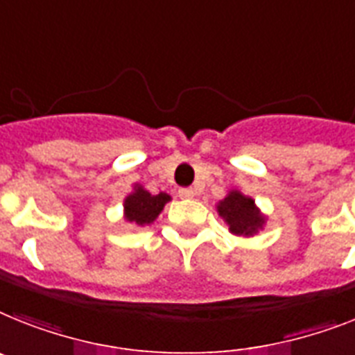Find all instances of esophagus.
I'll list each match as a JSON object with an SVG mask.
<instances>
[{
  "label": "esophagus",
  "mask_w": 355,
  "mask_h": 355,
  "mask_svg": "<svg viewBox=\"0 0 355 355\" xmlns=\"http://www.w3.org/2000/svg\"><path fill=\"white\" fill-rule=\"evenodd\" d=\"M178 194H180L181 199H192L196 196L194 189H180L178 190Z\"/></svg>",
  "instance_id": "obj_1"
}]
</instances>
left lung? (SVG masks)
Here are the masks:
<instances>
[{
  "instance_id": "obj_1",
  "label": "left lung",
  "mask_w": 355,
  "mask_h": 355,
  "mask_svg": "<svg viewBox=\"0 0 355 355\" xmlns=\"http://www.w3.org/2000/svg\"><path fill=\"white\" fill-rule=\"evenodd\" d=\"M218 212L228 225V230L236 236L250 237L265 225V216L259 212L254 199L239 190H230L227 198L219 201Z\"/></svg>"
}]
</instances>
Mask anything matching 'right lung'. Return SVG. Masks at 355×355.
I'll return each mask as SVG.
<instances>
[{
    "mask_svg": "<svg viewBox=\"0 0 355 355\" xmlns=\"http://www.w3.org/2000/svg\"><path fill=\"white\" fill-rule=\"evenodd\" d=\"M171 201V196L165 192L152 196L148 190H145L141 184L134 187V192L128 194L123 201L125 207V219L137 227H145L156 221V218L165 209V205Z\"/></svg>",
    "mask_w": 355,
    "mask_h": 355,
    "instance_id": "right-lung-1",
    "label": "right lung"
}]
</instances>
